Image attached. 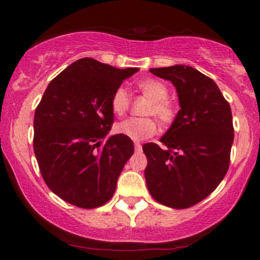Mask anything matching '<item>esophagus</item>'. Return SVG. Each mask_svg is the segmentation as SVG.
<instances>
[{"instance_id":"1","label":"esophagus","mask_w":260,"mask_h":260,"mask_svg":"<svg viewBox=\"0 0 260 260\" xmlns=\"http://www.w3.org/2000/svg\"><path fill=\"white\" fill-rule=\"evenodd\" d=\"M134 149H136L137 153H140V151H142V144H140V143H138V142H136V143H134Z\"/></svg>"}]
</instances>
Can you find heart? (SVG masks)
I'll list each match as a JSON object with an SVG mask.
<instances>
[{
  "label": "heart",
  "instance_id": "1",
  "mask_svg": "<svg viewBox=\"0 0 260 260\" xmlns=\"http://www.w3.org/2000/svg\"><path fill=\"white\" fill-rule=\"evenodd\" d=\"M138 90L144 96L150 99L145 109V115H155L161 123L170 124L176 118V107L168 100L169 88L161 80L148 78L137 84ZM129 107V96L123 88H117L111 96V109L113 113L122 116ZM156 121L151 117L128 118L116 124V133L127 137L132 140H144L156 133Z\"/></svg>",
  "mask_w": 260,
  "mask_h": 260
}]
</instances>
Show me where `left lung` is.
Listing matches in <instances>:
<instances>
[{"label": "left lung", "instance_id": "1", "mask_svg": "<svg viewBox=\"0 0 260 260\" xmlns=\"http://www.w3.org/2000/svg\"><path fill=\"white\" fill-rule=\"evenodd\" d=\"M170 80L181 110L160 142L143 145L148 190L160 204L186 209L210 194L225 177L234 143L231 107L216 83L184 64L150 68Z\"/></svg>", "mask_w": 260, "mask_h": 260}]
</instances>
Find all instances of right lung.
I'll list each match as a JSON object with an SVG mask.
<instances>
[{"mask_svg": "<svg viewBox=\"0 0 260 260\" xmlns=\"http://www.w3.org/2000/svg\"><path fill=\"white\" fill-rule=\"evenodd\" d=\"M138 71L85 57L47 85L34 115V153L45 183L64 202L92 209L115 193L134 145L121 134L107 137L111 96Z\"/></svg>", "mask_w": 260, "mask_h": 260, "instance_id": "add662e5", "label": "right lung"}]
</instances>
